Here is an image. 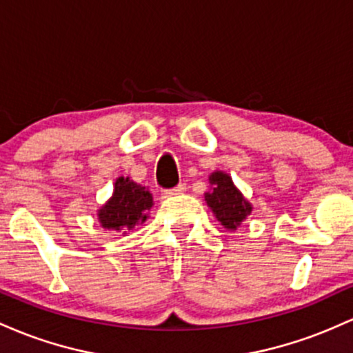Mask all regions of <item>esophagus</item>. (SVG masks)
<instances>
[{
  "mask_svg": "<svg viewBox=\"0 0 353 353\" xmlns=\"http://www.w3.org/2000/svg\"><path fill=\"white\" fill-rule=\"evenodd\" d=\"M185 190H187V185H185V183H180V185H176L175 188L166 190L165 195H166V196H175V195H180V193H183Z\"/></svg>",
  "mask_w": 353,
  "mask_h": 353,
  "instance_id": "1",
  "label": "esophagus"
}]
</instances>
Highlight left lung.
I'll return each mask as SVG.
<instances>
[{
    "label": "left lung",
    "mask_w": 353,
    "mask_h": 353,
    "mask_svg": "<svg viewBox=\"0 0 353 353\" xmlns=\"http://www.w3.org/2000/svg\"><path fill=\"white\" fill-rule=\"evenodd\" d=\"M208 181L210 190L205 193V201L223 228L235 232L241 221L252 215L253 205L236 188L228 173L216 170L208 176Z\"/></svg>",
    "instance_id": "left-lung-1"
}]
</instances>
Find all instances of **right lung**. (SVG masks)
Returning <instances> with one entry per match:
<instances>
[{"label": "right lung", "instance_id": "right-lung-1", "mask_svg": "<svg viewBox=\"0 0 353 353\" xmlns=\"http://www.w3.org/2000/svg\"><path fill=\"white\" fill-rule=\"evenodd\" d=\"M152 207L153 196L148 188L134 183L130 176H118L112 196L98 208L97 216L101 228L126 235L137 225L146 221Z\"/></svg>", "mask_w": 353, "mask_h": 353}]
</instances>
